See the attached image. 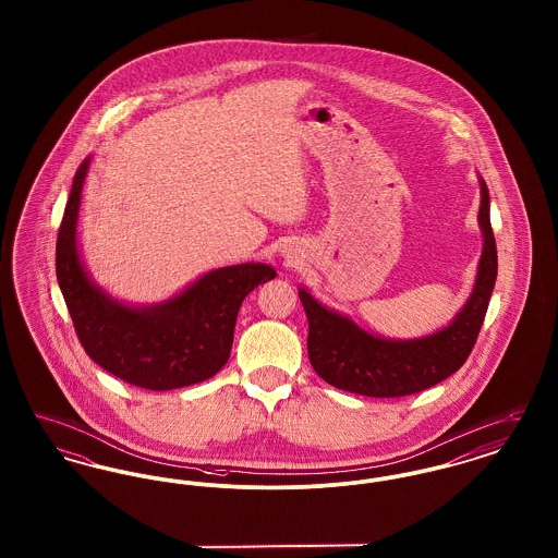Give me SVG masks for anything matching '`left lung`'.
Masks as SVG:
<instances>
[{
    "label": "left lung",
    "mask_w": 558,
    "mask_h": 558,
    "mask_svg": "<svg viewBox=\"0 0 558 558\" xmlns=\"http://www.w3.org/2000/svg\"><path fill=\"white\" fill-rule=\"evenodd\" d=\"M478 223L483 230V255L473 294L448 328L425 339L387 341L372 337L345 316L322 307L310 292L301 289L299 299L310 322L307 353L314 371L328 385L368 398L412 396L460 371L477 343L498 276L489 194L483 180Z\"/></svg>",
    "instance_id": "obj_1"
}]
</instances>
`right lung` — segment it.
Returning a JSON list of instances; mask_svg holds the SVG:
<instances>
[{"label": "right lung", "mask_w": 558, "mask_h": 558, "mask_svg": "<svg viewBox=\"0 0 558 558\" xmlns=\"http://www.w3.org/2000/svg\"><path fill=\"white\" fill-rule=\"evenodd\" d=\"M89 160H83L56 240V276L85 353L121 380L167 391L211 378L228 362L240 303L276 278L264 264L221 267L180 296L132 310L94 287L77 255V213Z\"/></svg>", "instance_id": "1"}]
</instances>
